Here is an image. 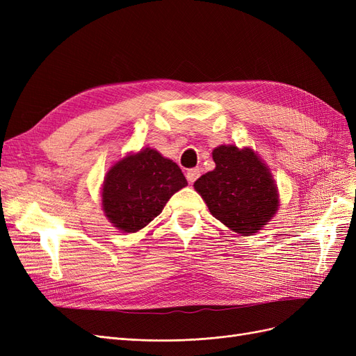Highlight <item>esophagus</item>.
<instances>
[{
    "mask_svg": "<svg viewBox=\"0 0 356 356\" xmlns=\"http://www.w3.org/2000/svg\"><path fill=\"white\" fill-rule=\"evenodd\" d=\"M199 177H200V169H197V168L188 169V172H187V179H188V182H195Z\"/></svg>",
    "mask_w": 356,
    "mask_h": 356,
    "instance_id": "1",
    "label": "esophagus"
}]
</instances>
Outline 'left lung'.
I'll list each match as a JSON object with an SVG mask.
<instances>
[{"label": "left lung", "instance_id": "1", "mask_svg": "<svg viewBox=\"0 0 356 356\" xmlns=\"http://www.w3.org/2000/svg\"><path fill=\"white\" fill-rule=\"evenodd\" d=\"M215 169L195 188L215 218L236 233L251 236L273 218L279 196L273 175L252 148L220 145L212 152Z\"/></svg>", "mask_w": 356, "mask_h": 356}]
</instances>
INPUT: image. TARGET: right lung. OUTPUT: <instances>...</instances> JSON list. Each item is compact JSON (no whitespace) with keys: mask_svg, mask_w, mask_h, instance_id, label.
<instances>
[{"mask_svg":"<svg viewBox=\"0 0 356 356\" xmlns=\"http://www.w3.org/2000/svg\"><path fill=\"white\" fill-rule=\"evenodd\" d=\"M187 186L179 166L154 148L127 154L106 172L102 209L110 222L124 233L144 229L163 211L177 191Z\"/></svg>","mask_w":356,"mask_h":356,"instance_id":"obj_1","label":"right lung"}]
</instances>
